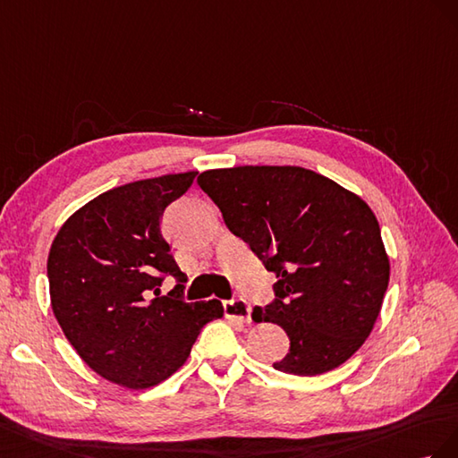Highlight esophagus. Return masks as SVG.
I'll return each instance as SVG.
<instances>
[{
  "label": "esophagus",
  "instance_id": "1",
  "mask_svg": "<svg viewBox=\"0 0 458 458\" xmlns=\"http://www.w3.org/2000/svg\"><path fill=\"white\" fill-rule=\"evenodd\" d=\"M225 307L226 318L238 320V322H250L251 320V305L245 299H230V301H222Z\"/></svg>",
  "mask_w": 458,
  "mask_h": 458
}]
</instances>
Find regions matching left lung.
<instances>
[{
    "mask_svg": "<svg viewBox=\"0 0 458 458\" xmlns=\"http://www.w3.org/2000/svg\"><path fill=\"white\" fill-rule=\"evenodd\" d=\"M198 184L276 274L272 303L253 309L255 322L278 324L290 337L274 369L317 376L344 364L370 335L389 282L370 207L301 166L216 168Z\"/></svg>",
    "mask_w": 458,
    "mask_h": 458,
    "instance_id": "left-lung-1",
    "label": "left lung"
}]
</instances>
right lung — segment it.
Here are the masks:
<instances>
[{
	"label": "right lung",
	"mask_w": 458,
	"mask_h": 458,
	"mask_svg": "<svg viewBox=\"0 0 458 458\" xmlns=\"http://www.w3.org/2000/svg\"><path fill=\"white\" fill-rule=\"evenodd\" d=\"M198 173L130 182L98 195L64 222L51 243V309L88 367L130 389L161 384L186 362L218 299L186 303V274L161 232L165 208ZM165 276L179 284L158 297Z\"/></svg>",
	"instance_id": "obj_1"
}]
</instances>
